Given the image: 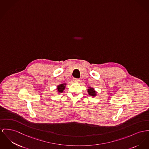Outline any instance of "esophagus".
Returning a JSON list of instances; mask_svg holds the SVG:
<instances>
[{"label":"esophagus","mask_w":149,"mask_h":149,"mask_svg":"<svg viewBox=\"0 0 149 149\" xmlns=\"http://www.w3.org/2000/svg\"><path fill=\"white\" fill-rule=\"evenodd\" d=\"M73 81H74V82H79V79H74Z\"/></svg>","instance_id":"esophagus-1"}]
</instances>
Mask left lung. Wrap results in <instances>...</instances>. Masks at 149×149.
I'll return each mask as SVG.
<instances>
[{
  "label": "left lung",
  "instance_id": "8db88e82",
  "mask_svg": "<svg viewBox=\"0 0 149 149\" xmlns=\"http://www.w3.org/2000/svg\"><path fill=\"white\" fill-rule=\"evenodd\" d=\"M88 93H89V95L93 96V97L95 96V95H96V92L93 90V88H90L89 89H88Z\"/></svg>",
  "mask_w": 149,
  "mask_h": 149
}]
</instances>
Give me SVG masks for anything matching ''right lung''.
<instances>
[{"instance_id":"obj_1","label":"right lung","mask_w":149,"mask_h":149,"mask_svg":"<svg viewBox=\"0 0 149 149\" xmlns=\"http://www.w3.org/2000/svg\"><path fill=\"white\" fill-rule=\"evenodd\" d=\"M65 84H61L59 86H58V87H57L58 91L59 93H62L65 89Z\"/></svg>"}]
</instances>
